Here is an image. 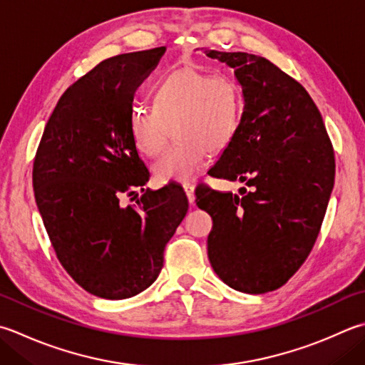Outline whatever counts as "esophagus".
Wrapping results in <instances>:
<instances>
[{
    "label": "esophagus",
    "instance_id": "34e87169",
    "mask_svg": "<svg viewBox=\"0 0 365 365\" xmlns=\"http://www.w3.org/2000/svg\"><path fill=\"white\" fill-rule=\"evenodd\" d=\"M183 191H185V195H187V197H188V202L190 204L195 202V187H192L191 183H185L183 185Z\"/></svg>",
    "mask_w": 365,
    "mask_h": 365
}]
</instances>
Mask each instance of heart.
<instances>
[{"instance_id":"b5f03b06","label":"heart","mask_w":365,"mask_h":365,"mask_svg":"<svg viewBox=\"0 0 365 365\" xmlns=\"http://www.w3.org/2000/svg\"><path fill=\"white\" fill-rule=\"evenodd\" d=\"M242 115V95L227 77L177 69L156 83L153 107L135 106L130 134L142 155H158L173 126L177 142L153 164L160 182H188L204 168L207 153L231 144Z\"/></svg>"}]
</instances>
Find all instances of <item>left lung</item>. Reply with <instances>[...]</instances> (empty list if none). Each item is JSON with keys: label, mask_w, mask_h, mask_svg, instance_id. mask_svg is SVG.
<instances>
[{"label": "left lung", "mask_w": 365, "mask_h": 365, "mask_svg": "<svg viewBox=\"0 0 365 365\" xmlns=\"http://www.w3.org/2000/svg\"><path fill=\"white\" fill-rule=\"evenodd\" d=\"M202 52L234 71L244 96L237 133L210 175L248 187L196 190L213 220L207 255L227 287L262 294L283 287L312 252L334 188V150L309 93L274 63Z\"/></svg>", "instance_id": "left-lung-1"}]
</instances>
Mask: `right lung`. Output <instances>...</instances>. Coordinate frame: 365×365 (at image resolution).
<instances>
[{"instance_id": "right-lung-1", "label": "right lung", "mask_w": 365, "mask_h": 365, "mask_svg": "<svg viewBox=\"0 0 365 365\" xmlns=\"http://www.w3.org/2000/svg\"><path fill=\"white\" fill-rule=\"evenodd\" d=\"M166 47L112 56L63 93L33 166L38 210L61 266L90 294L118 301L158 278L164 247L188 212L180 185L144 191L130 134L135 90ZM145 192L136 207L119 197Z\"/></svg>"}]
</instances>
